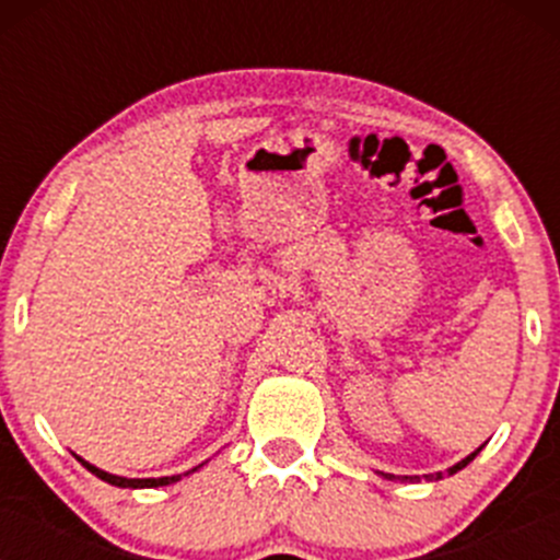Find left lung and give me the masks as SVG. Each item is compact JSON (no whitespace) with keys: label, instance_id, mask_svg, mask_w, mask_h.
<instances>
[{"label":"left lung","instance_id":"obj_1","mask_svg":"<svg viewBox=\"0 0 560 560\" xmlns=\"http://www.w3.org/2000/svg\"><path fill=\"white\" fill-rule=\"evenodd\" d=\"M477 453H479V450H477ZM477 453H471V455H468V457H466V460L455 463V466H453V468H450V474L460 471V468H463V466H468V463H471V460H474V457H477ZM389 479H393V477H389ZM406 479H409V477H406ZM415 479H417V477H415ZM425 479H433V474H425ZM436 479H442V471H439V474H436Z\"/></svg>","mask_w":560,"mask_h":560}]
</instances>
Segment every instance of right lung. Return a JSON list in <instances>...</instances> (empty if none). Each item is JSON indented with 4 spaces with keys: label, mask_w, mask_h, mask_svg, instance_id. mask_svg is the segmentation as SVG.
I'll return each instance as SVG.
<instances>
[{
    "label": "right lung",
    "mask_w": 560,
    "mask_h": 560,
    "mask_svg": "<svg viewBox=\"0 0 560 560\" xmlns=\"http://www.w3.org/2000/svg\"><path fill=\"white\" fill-rule=\"evenodd\" d=\"M78 460H81V457H78ZM81 463L89 468V471L97 474L100 479L116 485V488H162V485L178 482V479H180V474H178V477H160V479H127V477H116V474H107V471H103V468L92 466V463H86V460H81ZM191 471H195V468H191Z\"/></svg>",
    "instance_id": "1"
}]
</instances>
